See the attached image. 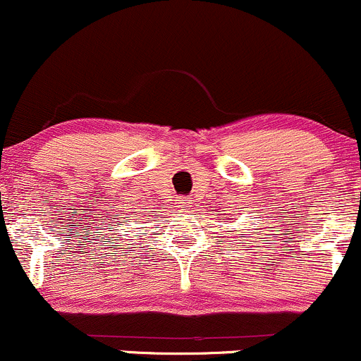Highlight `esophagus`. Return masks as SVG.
Returning a JSON list of instances; mask_svg holds the SVG:
<instances>
[{
	"mask_svg": "<svg viewBox=\"0 0 361 361\" xmlns=\"http://www.w3.org/2000/svg\"><path fill=\"white\" fill-rule=\"evenodd\" d=\"M191 202H192V200L189 198V196H185V198L179 200V207H182V210H185V208L191 205Z\"/></svg>",
	"mask_w": 361,
	"mask_h": 361,
	"instance_id": "1",
	"label": "esophagus"
}]
</instances>
